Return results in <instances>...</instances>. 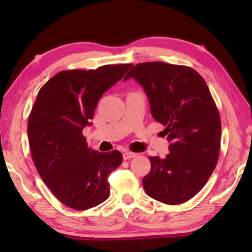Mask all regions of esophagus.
Wrapping results in <instances>:
<instances>
[{
  "label": "esophagus",
  "instance_id": "obj_1",
  "mask_svg": "<svg viewBox=\"0 0 252 252\" xmlns=\"http://www.w3.org/2000/svg\"><path fill=\"white\" fill-rule=\"evenodd\" d=\"M136 156H138V155H136V153H134V152H125V153H123V159L130 160V159H132V158H134Z\"/></svg>",
  "mask_w": 252,
  "mask_h": 252
}]
</instances>
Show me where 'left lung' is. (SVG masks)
<instances>
[{"mask_svg":"<svg viewBox=\"0 0 252 252\" xmlns=\"http://www.w3.org/2000/svg\"><path fill=\"white\" fill-rule=\"evenodd\" d=\"M130 78L141 84L170 142L163 159L149 158L144 191L162 203L186 202L206 185L220 151V116L206 81L189 66L163 62L136 64L123 81Z\"/></svg>","mask_w":252,"mask_h":252,"instance_id":"left-lung-1","label":"left lung"}]
</instances>
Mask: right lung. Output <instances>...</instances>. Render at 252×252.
<instances>
[{
	"mask_svg": "<svg viewBox=\"0 0 252 252\" xmlns=\"http://www.w3.org/2000/svg\"><path fill=\"white\" fill-rule=\"evenodd\" d=\"M131 66L61 71L37 93L28 122L30 150L42 180L66 207L87 210L109 197L108 177L122 155L92 150L82 130L92 125L100 97Z\"/></svg>",
	"mask_w": 252,
	"mask_h": 252,
	"instance_id": "right-lung-1",
	"label": "right lung"
}]
</instances>
